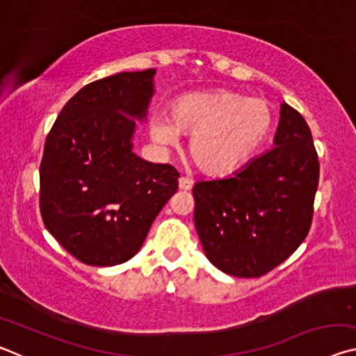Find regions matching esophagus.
<instances>
[{
  "instance_id": "34e87169",
  "label": "esophagus",
  "mask_w": 356,
  "mask_h": 356,
  "mask_svg": "<svg viewBox=\"0 0 356 356\" xmlns=\"http://www.w3.org/2000/svg\"><path fill=\"white\" fill-rule=\"evenodd\" d=\"M191 186H193V182L191 180L188 179V177H180L179 179V188L180 190H184V191H188V190H191Z\"/></svg>"
}]
</instances>
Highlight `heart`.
I'll use <instances>...</instances> for the list:
<instances>
[{"label": "heart", "instance_id": "obj_1", "mask_svg": "<svg viewBox=\"0 0 356 356\" xmlns=\"http://www.w3.org/2000/svg\"><path fill=\"white\" fill-rule=\"evenodd\" d=\"M275 114L264 99L231 91L195 92L172 102L171 116L150 118L149 134L163 149L191 135L188 154L202 172L226 176L242 168L267 140Z\"/></svg>", "mask_w": 356, "mask_h": 356}]
</instances>
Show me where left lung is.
Listing matches in <instances>:
<instances>
[{"label": "left lung", "instance_id": "obj_1", "mask_svg": "<svg viewBox=\"0 0 356 356\" xmlns=\"http://www.w3.org/2000/svg\"><path fill=\"white\" fill-rule=\"evenodd\" d=\"M275 147L232 177L193 186L195 225L216 268L259 278L298 248L309 232L318 185L311 129L291 105H281Z\"/></svg>", "mask_w": 356, "mask_h": 356}]
</instances>
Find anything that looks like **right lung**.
Listing matches in <instances>:
<instances>
[{
    "label": "right lung",
    "mask_w": 356,
    "mask_h": 356,
    "mask_svg": "<svg viewBox=\"0 0 356 356\" xmlns=\"http://www.w3.org/2000/svg\"><path fill=\"white\" fill-rule=\"evenodd\" d=\"M154 69L120 72L81 88L48 131L39 177L42 221L59 245L94 267L140 251L179 172L131 152L135 118H146Z\"/></svg>",
    "instance_id": "1"
}]
</instances>
